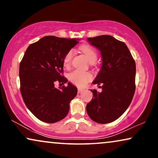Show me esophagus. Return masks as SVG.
Listing matches in <instances>:
<instances>
[{
  "label": "esophagus",
  "instance_id": "34e87169",
  "mask_svg": "<svg viewBox=\"0 0 158 158\" xmlns=\"http://www.w3.org/2000/svg\"><path fill=\"white\" fill-rule=\"evenodd\" d=\"M83 91V90L81 89V88H78V89H77V93H78V94H81Z\"/></svg>",
  "mask_w": 158,
  "mask_h": 158
}]
</instances>
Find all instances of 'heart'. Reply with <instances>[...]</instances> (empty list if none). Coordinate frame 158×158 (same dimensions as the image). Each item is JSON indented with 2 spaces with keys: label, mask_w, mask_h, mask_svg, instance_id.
<instances>
[{
  "label": "heart",
  "mask_w": 158,
  "mask_h": 158,
  "mask_svg": "<svg viewBox=\"0 0 158 158\" xmlns=\"http://www.w3.org/2000/svg\"><path fill=\"white\" fill-rule=\"evenodd\" d=\"M80 49L83 52L90 62L96 61L97 53L95 49L90 45L83 44L80 47ZM73 56V51L70 50L66 53L63 58V64L68 68L70 66L71 60ZM92 75L89 72L82 70H74L68 75V79L71 83L78 87H83L92 79Z\"/></svg>",
  "instance_id": "obj_1"
}]
</instances>
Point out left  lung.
<instances>
[{
    "instance_id": "1",
    "label": "left lung",
    "mask_w": 158,
    "mask_h": 158,
    "mask_svg": "<svg viewBox=\"0 0 158 158\" xmlns=\"http://www.w3.org/2000/svg\"><path fill=\"white\" fill-rule=\"evenodd\" d=\"M101 52L102 66L94 84L102 85L101 93L90 90L92 100L86 106L95 122L107 124L120 117L130 105L135 91L136 64L124 42L109 35L88 38Z\"/></svg>"
}]
</instances>
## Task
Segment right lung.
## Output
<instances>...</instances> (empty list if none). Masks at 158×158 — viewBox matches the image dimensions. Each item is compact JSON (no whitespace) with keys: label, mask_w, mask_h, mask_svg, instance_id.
<instances>
[{"label":"right lung","mask_w":158,"mask_h":158,"mask_svg":"<svg viewBox=\"0 0 158 158\" xmlns=\"http://www.w3.org/2000/svg\"><path fill=\"white\" fill-rule=\"evenodd\" d=\"M79 40L47 36L30 44L25 52L19 65L21 94L27 107L42 122L63 119L70 101L76 96L77 88L70 83L60 89L55 83L68 82L62 75L63 58Z\"/></svg>","instance_id":"add662e5"}]
</instances>
